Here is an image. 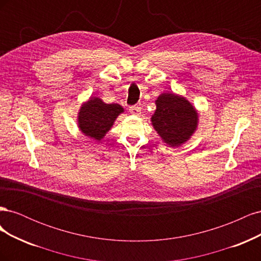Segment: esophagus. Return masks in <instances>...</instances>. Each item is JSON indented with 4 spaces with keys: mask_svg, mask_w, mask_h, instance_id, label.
<instances>
[{
    "mask_svg": "<svg viewBox=\"0 0 261 261\" xmlns=\"http://www.w3.org/2000/svg\"><path fill=\"white\" fill-rule=\"evenodd\" d=\"M129 112L133 115H139L141 113V109L139 107H130L129 108Z\"/></svg>",
    "mask_w": 261,
    "mask_h": 261,
    "instance_id": "esophagus-1",
    "label": "esophagus"
}]
</instances>
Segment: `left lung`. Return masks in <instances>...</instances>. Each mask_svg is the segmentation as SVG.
<instances>
[{"mask_svg":"<svg viewBox=\"0 0 261 261\" xmlns=\"http://www.w3.org/2000/svg\"><path fill=\"white\" fill-rule=\"evenodd\" d=\"M151 124L164 144L177 148L193 137L198 127L199 114L185 97L162 92L155 100Z\"/></svg>","mask_w":261,"mask_h":261,"instance_id":"obj_1","label":"left lung"}]
</instances>
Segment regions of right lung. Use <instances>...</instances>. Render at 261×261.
Returning a JSON list of instances; mask_svg holds the SVG:
<instances>
[{"label": "right lung", "mask_w": 261, "mask_h": 261, "mask_svg": "<svg viewBox=\"0 0 261 261\" xmlns=\"http://www.w3.org/2000/svg\"><path fill=\"white\" fill-rule=\"evenodd\" d=\"M122 113H124L122 106L106 103L98 97H90L83 102L78 110L77 126L85 136L101 141Z\"/></svg>", "instance_id": "add662e5"}]
</instances>
